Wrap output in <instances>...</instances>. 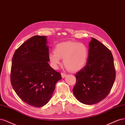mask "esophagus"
Segmentation results:
<instances>
[{
	"label": "esophagus",
	"mask_w": 125,
	"mask_h": 125,
	"mask_svg": "<svg viewBox=\"0 0 125 125\" xmlns=\"http://www.w3.org/2000/svg\"><path fill=\"white\" fill-rule=\"evenodd\" d=\"M66 73H64V72H62V73H61V76H62V77H63V78H64V77H65L66 76Z\"/></svg>",
	"instance_id": "1"
}]
</instances>
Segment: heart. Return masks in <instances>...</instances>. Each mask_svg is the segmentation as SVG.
<instances>
[{
	"label": "heart",
	"mask_w": 125,
	"mask_h": 125,
	"mask_svg": "<svg viewBox=\"0 0 125 125\" xmlns=\"http://www.w3.org/2000/svg\"><path fill=\"white\" fill-rule=\"evenodd\" d=\"M88 49L84 44L77 42L66 41L58 44L54 52L49 54V60L52 66L56 69L61 63V59L67 69L76 71L82 69L86 63Z\"/></svg>",
	"instance_id": "1"
}]
</instances>
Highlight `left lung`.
<instances>
[{
	"mask_svg": "<svg viewBox=\"0 0 125 125\" xmlns=\"http://www.w3.org/2000/svg\"><path fill=\"white\" fill-rule=\"evenodd\" d=\"M87 62L75 75L73 89L75 97L87 105L96 104L108 95L116 78L112 53L105 45L92 38L89 43Z\"/></svg>",
	"mask_w": 125,
	"mask_h": 125,
	"instance_id": "8db88e82",
	"label": "left lung"
}]
</instances>
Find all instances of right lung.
<instances>
[{"instance_id": "1", "label": "right lung", "mask_w": 125, "mask_h": 125, "mask_svg": "<svg viewBox=\"0 0 125 125\" xmlns=\"http://www.w3.org/2000/svg\"><path fill=\"white\" fill-rule=\"evenodd\" d=\"M46 36L34 35L18 48L12 57L10 81L19 97L28 105L47 104L61 73L50 66Z\"/></svg>"}]
</instances>
